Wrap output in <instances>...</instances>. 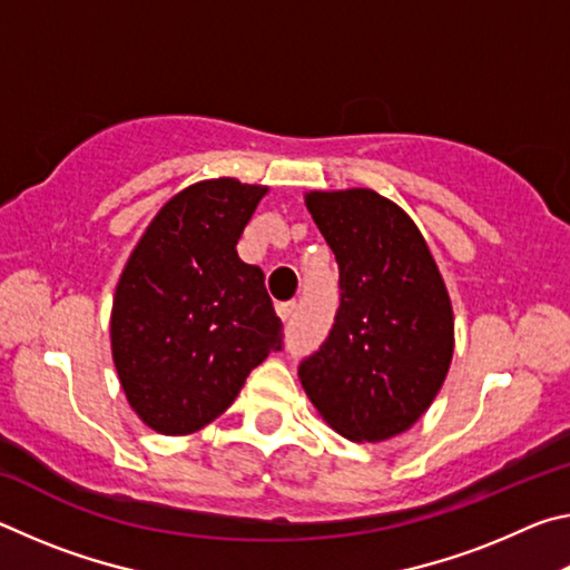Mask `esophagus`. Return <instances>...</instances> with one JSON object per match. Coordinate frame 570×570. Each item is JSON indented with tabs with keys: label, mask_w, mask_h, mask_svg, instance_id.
<instances>
[{
	"label": "esophagus",
	"mask_w": 570,
	"mask_h": 570,
	"mask_svg": "<svg viewBox=\"0 0 570 570\" xmlns=\"http://www.w3.org/2000/svg\"><path fill=\"white\" fill-rule=\"evenodd\" d=\"M294 312H296V302H282V304H276V314L282 316L284 322L292 320Z\"/></svg>",
	"instance_id": "obj_1"
}]
</instances>
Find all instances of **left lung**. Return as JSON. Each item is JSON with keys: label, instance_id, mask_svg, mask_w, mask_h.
Listing matches in <instances>:
<instances>
[{"label": "left lung", "instance_id": "8db88e82", "mask_svg": "<svg viewBox=\"0 0 570 570\" xmlns=\"http://www.w3.org/2000/svg\"><path fill=\"white\" fill-rule=\"evenodd\" d=\"M306 208L340 264V308L298 380L346 440H390L448 377L455 340L445 282L412 218L380 193L312 190Z\"/></svg>", "mask_w": 570, "mask_h": 570}]
</instances>
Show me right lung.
Listing matches in <instances>:
<instances>
[{
	"instance_id": "1",
	"label": "right lung",
	"mask_w": 570,
	"mask_h": 570,
	"mask_svg": "<svg viewBox=\"0 0 570 570\" xmlns=\"http://www.w3.org/2000/svg\"><path fill=\"white\" fill-rule=\"evenodd\" d=\"M264 186L196 183L153 218L115 288V370L138 417L188 435L230 407L254 366L282 352L264 272L236 244Z\"/></svg>"
}]
</instances>
